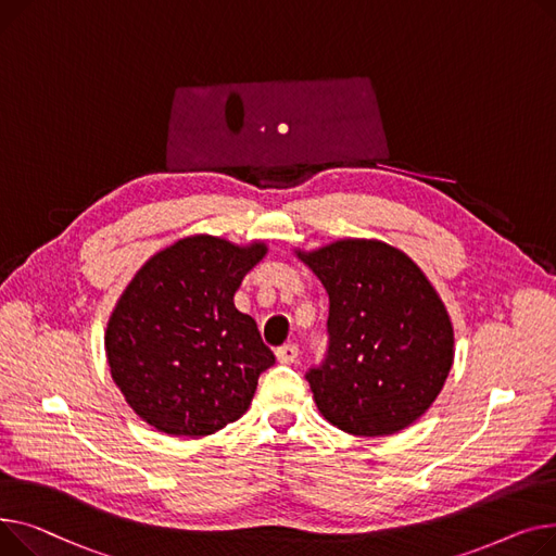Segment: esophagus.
Returning <instances> with one entry per match:
<instances>
[{"instance_id": "1", "label": "esophagus", "mask_w": 556, "mask_h": 556, "mask_svg": "<svg viewBox=\"0 0 556 556\" xmlns=\"http://www.w3.org/2000/svg\"><path fill=\"white\" fill-rule=\"evenodd\" d=\"M276 356L280 364H293L299 358V345L296 343H285L276 350Z\"/></svg>"}]
</instances>
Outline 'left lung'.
<instances>
[{"label": "left lung", "mask_w": 556, "mask_h": 556, "mask_svg": "<svg viewBox=\"0 0 556 556\" xmlns=\"http://www.w3.org/2000/svg\"><path fill=\"white\" fill-rule=\"evenodd\" d=\"M299 257L330 296L328 354L305 375L337 429L393 435L440 395L453 364V328L413 260L377 240H339Z\"/></svg>", "instance_id": "left-lung-1"}]
</instances>
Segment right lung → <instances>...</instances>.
Instances as JSON below:
<instances>
[{"label":"right lung","instance_id":"right-lung-1","mask_svg":"<svg viewBox=\"0 0 556 556\" xmlns=\"http://www.w3.org/2000/svg\"><path fill=\"white\" fill-rule=\"evenodd\" d=\"M267 247L192 236L159 251L118 299L105 332L112 379L161 433L211 435L240 419L276 364L233 296Z\"/></svg>","mask_w":556,"mask_h":556}]
</instances>
